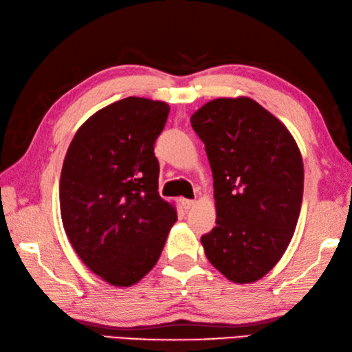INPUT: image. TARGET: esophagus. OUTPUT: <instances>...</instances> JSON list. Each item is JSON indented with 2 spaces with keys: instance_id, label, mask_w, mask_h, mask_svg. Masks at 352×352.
Here are the masks:
<instances>
[{
  "instance_id": "esophagus-1",
  "label": "esophagus",
  "mask_w": 352,
  "mask_h": 352,
  "mask_svg": "<svg viewBox=\"0 0 352 352\" xmlns=\"http://www.w3.org/2000/svg\"><path fill=\"white\" fill-rule=\"evenodd\" d=\"M181 202H182V207H184L185 210H190V208L195 205V201H191V199H182Z\"/></svg>"
}]
</instances>
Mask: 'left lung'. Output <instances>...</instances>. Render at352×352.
Here are the masks:
<instances>
[{"instance_id":"8db88e82","label":"left lung","mask_w":352,"mask_h":352,"mask_svg":"<svg viewBox=\"0 0 352 352\" xmlns=\"http://www.w3.org/2000/svg\"><path fill=\"white\" fill-rule=\"evenodd\" d=\"M213 171L216 227L201 237L214 268L236 283L263 277L294 234L303 162L288 129L250 98H219L191 116Z\"/></svg>"}]
</instances>
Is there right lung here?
Here are the masks:
<instances>
[{
  "label": "right lung",
  "instance_id": "add662e5",
  "mask_svg": "<svg viewBox=\"0 0 352 352\" xmlns=\"http://www.w3.org/2000/svg\"><path fill=\"white\" fill-rule=\"evenodd\" d=\"M170 107L125 98L90 116L65 155L59 205L72 247L115 287H130L155 267L176 222L159 196L155 142Z\"/></svg>",
  "mask_w": 352,
  "mask_h": 352
}]
</instances>
